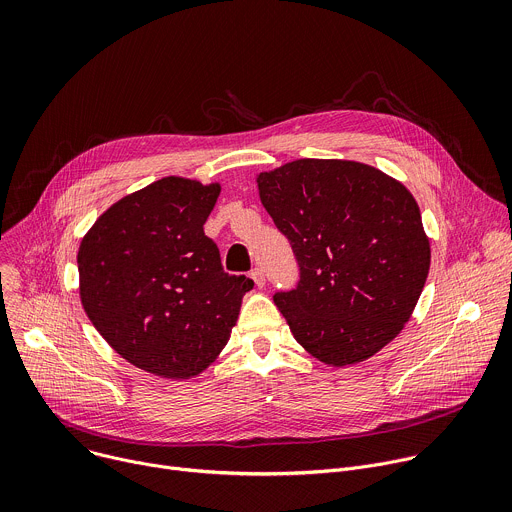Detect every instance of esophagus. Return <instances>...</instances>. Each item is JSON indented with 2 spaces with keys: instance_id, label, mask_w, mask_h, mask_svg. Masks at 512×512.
Listing matches in <instances>:
<instances>
[{
  "instance_id": "obj_1",
  "label": "esophagus",
  "mask_w": 512,
  "mask_h": 512,
  "mask_svg": "<svg viewBox=\"0 0 512 512\" xmlns=\"http://www.w3.org/2000/svg\"><path fill=\"white\" fill-rule=\"evenodd\" d=\"M251 277H253V281H255L257 287H263V285H265V273H263L261 267H255V269L251 271Z\"/></svg>"
}]
</instances>
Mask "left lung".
I'll return each mask as SVG.
<instances>
[{"label":"left lung","instance_id":"8db88e82","mask_svg":"<svg viewBox=\"0 0 512 512\" xmlns=\"http://www.w3.org/2000/svg\"><path fill=\"white\" fill-rule=\"evenodd\" d=\"M257 184L300 267L296 287L273 296L291 334L334 367L379 352L403 330L429 271L411 192L346 160H298Z\"/></svg>","mask_w":512,"mask_h":512}]
</instances>
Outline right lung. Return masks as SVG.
Here are the masks:
<instances>
[{"mask_svg": "<svg viewBox=\"0 0 512 512\" xmlns=\"http://www.w3.org/2000/svg\"><path fill=\"white\" fill-rule=\"evenodd\" d=\"M221 186L162 178L105 210L79 249L83 308L135 367L188 379L223 350L253 279L229 275L204 223Z\"/></svg>", "mask_w": 512, "mask_h": 512, "instance_id": "obj_1", "label": "right lung"}]
</instances>
